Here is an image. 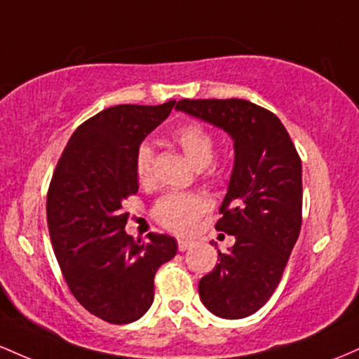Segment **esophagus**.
<instances>
[{"instance_id": "34e87169", "label": "esophagus", "mask_w": 359, "mask_h": 359, "mask_svg": "<svg viewBox=\"0 0 359 359\" xmlns=\"http://www.w3.org/2000/svg\"><path fill=\"white\" fill-rule=\"evenodd\" d=\"M193 241H188V239H180L178 241V249L181 252H184V251H188V249H191L193 248Z\"/></svg>"}]
</instances>
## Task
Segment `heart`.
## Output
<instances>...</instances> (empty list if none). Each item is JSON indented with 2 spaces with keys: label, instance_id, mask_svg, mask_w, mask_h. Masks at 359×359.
I'll use <instances>...</instances> for the list:
<instances>
[{
  "label": "heart",
  "instance_id": "b5f03b06",
  "mask_svg": "<svg viewBox=\"0 0 359 359\" xmlns=\"http://www.w3.org/2000/svg\"><path fill=\"white\" fill-rule=\"evenodd\" d=\"M172 139L183 149L187 158L196 168H205L215 156L213 135L200 123H187L172 134ZM154 151L149 144H140L134 156V171L139 183H149L152 178ZM208 210V200L196 193H168L158 200L154 215L159 224L175 232H190L205 212Z\"/></svg>",
  "mask_w": 359,
  "mask_h": 359
}]
</instances>
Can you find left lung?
Masks as SVG:
<instances>
[{"label":"left lung","mask_w":359,"mask_h":359,"mask_svg":"<svg viewBox=\"0 0 359 359\" xmlns=\"http://www.w3.org/2000/svg\"><path fill=\"white\" fill-rule=\"evenodd\" d=\"M176 110L222 128L233 168L215 229L236 237L198 283L222 319H244L273 295L300 233L302 161L275 114L248 100H180Z\"/></svg>","instance_id":"left-lung-1"}]
</instances>
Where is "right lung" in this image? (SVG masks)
I'll return each instance as SVG.
<instances>
[{"mask_svg":"<svg viewBox=\"0 0 359 359\" xmlns=\"http://www.w3.org/2000/svg\"><path fill=\"white\" fill-rule=\"evenodd\" d=\"M175 103L116 104L91 116L71 135L52 176L47 224L59 266L74 299L110 324L147 312L156 271L178 251L166 233L149 232L147 243L132 239L122 210L139 190L137 147Z\"/></svg>","mask_w":359,"mask_h":359,"instance_id":"obj_1","label":"right lung"}]
</instances>
